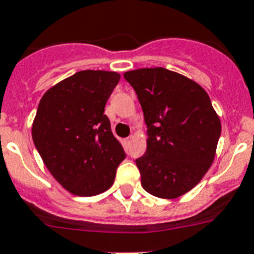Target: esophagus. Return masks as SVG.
<instances>
[{"label": "esophagus", "mask_w": 254, "mask_h": 254, "mask_svg": "<svg viewBox=\"0 0 254 254\" xmlns=\"http://www.w3.org/2000/svg\"><path fill=\"white\" fill-rule=\"evenodd\" d=\"M133 141V136H128V137H126L125 139V145L127 148L129 147V145H131V143H132Z\"/></svg>", "instance_id": "1"}]
</instances>
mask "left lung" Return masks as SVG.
Masks as SVG:
<instances>
[{"label":"left lung","instance_id":"1","mask_svg":"<svg viewBox=\"0 0 254 254\" xmlns=\"http://www.w3.org/2000/svg\"><path fill=\"white\" fill-rule=\"evenodd\" d=\"M147 125V151L136 165L145 191L174 199L195 188L214 162L222 123L199 84L173 70L126 72Z\"/></svg>","mask_w":254,"mask_h":254}]
</instances>
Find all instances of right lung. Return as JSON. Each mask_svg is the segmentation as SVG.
I'll return each mask as SVG.
<instances>
[{"label":"right lung","mask_w":254,"mask_h":254,"mask_svg":"<svg viewBox=\"0 0 254 254\" xmlns=\"http://www.w3.org/2000/svg\"><path fill=\"white\" fill-rule=\"evenodd\" d=\"M119 78L117 72L81 70L54 85L40 99L32 140L50 173L74 195L106 191L126 157L103 114Z\"/></svg>","instance_id":"obj_1"}]
</instances>
